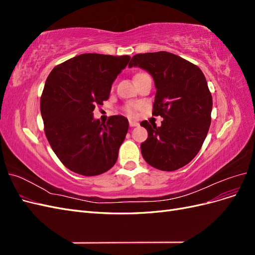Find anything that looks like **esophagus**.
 <instances>
[{
  "label": "esophagus",
  "mask_w": 255,
  "mask_h": 255,
  "mask_svg": "<svg viewBox=\"0 0 255 255\" xmlns=\"http://www.w3.org/2000/svg\"><path fill=\"white\" fill-rule=\"evenodd\" d=\"M138 126H139V123H138L137 121L129 120V127H130V128H135V127H138Z\"/></svg>",
  "instance_id": "esophagus-1"
}]
</instances>
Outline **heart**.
<instances>
[{"label": "heart", "mask_w": 255, "mask_h": 255, "mask_svg": "<svg viewBox=\"0 0 255 255\" xmlns=\"http://www.w3.org/2000/svg\"><path fill=\"white\" fill-rule=\"evenodd\" d=\"M140 74H142V73H137L135 76L140 75ZM140 109H141V104H139V103H128L126 106V113L128 116H136L137 112L139 111Z\"/></svg>", "instance_id": "1"}]
</instances>
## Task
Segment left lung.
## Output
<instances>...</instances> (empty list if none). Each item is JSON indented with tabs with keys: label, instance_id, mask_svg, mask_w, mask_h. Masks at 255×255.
<instances>
[{
	"label": "left lung",
	"instance_id": "8db88e82",
	"mask_svg": "<svg viewBox=\"0 0 255 255\" xmlns=\"http://www.w3.org/2000/svg\"><path fill=\"white\" fill-rule=\"evenodd\" d=\"M128 67L148 71L155 83L154 116L161 126H140L148 138L140 149L150 166L163 171L177 170L194 158L205 140L211 126L213 99L203 72L196 65L175 54L160 51L136 54Z\"/></svg>",
	"mask_w": 255,
	"mask_h": 255
}]
</instances>
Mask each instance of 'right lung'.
Returning <instances> with one entry per match:
<instances>
[{
    "label": "right lung",
    "mask_w": 255,
    "mask_h": 255,
    "mask_svg": "<svg viewBox=\"0 0 255 255\" xmlns=\"http://www.w3.org/2000/svg\"><path fill=\"white\" fill-rule=\"evenodd\" d=\"M129 59L81 54L56 66L45 81L40 98L44 133L59 160L75 173L98 175L117 161L128 121L112 116L103 123L92 112L109 100L112 84Z\"/></svg>",
    "instance_id": "add662e5"
}]
</instances>
